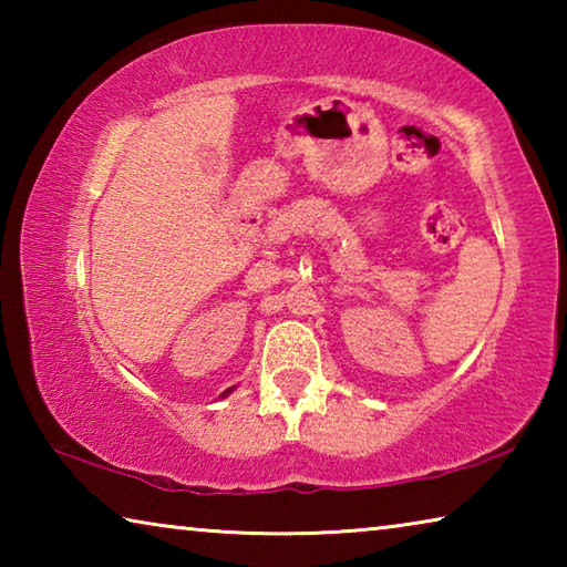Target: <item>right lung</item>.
<instances>
[{"label":"right lung","mask_w":567,"mask_h":567,"mask_svg":"<svg viewBox=\"0 0 567 567\" xmlns=\"http://www.w3.org/2000/svg\"><path fill=\"white\" fill-rule=\"evenodd\" d=\"M229 392H233V388H229V390H227V392H225V395H229ZM225 395H223V398H225Z\"/></svg>","instance_id":"obj_1"}]
</instances>
